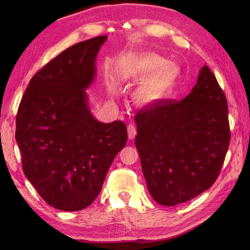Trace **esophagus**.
<instances>
[{"label": "esophagus", "instance_id": "34e87169", "mask_svg": "<svg viewBox=\"0 0 250 250\" xmlns=\"http://www.w3.org/2000/svg\"><path fill=\"white\" fill-rule=\"evenodd\" d=\"M136 135V126L134 125H128V136L130 140H133Z\"/></svg>", "mask_w": 250, "mask_h": 250}]
</instances>
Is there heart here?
<instances>
[{"label": "heart", "mask_w": 250, "mask_h": 250, "mask_svg": "<svg viewBox=\"0 0 250 250\" xmlns=\"http://www.w3.org/2000/svg\"><path fill=\"white\" fill-rule=\"evenodd\" d=\"M131 73L136 77H146L140 87V94L148 100L167 97L176 86L180 75L179 67L166 58L153 52L137 56L132 63Z\"/></svg>", "instance_id": "b5f03b06"}]
</instances>
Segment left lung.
<instances>
[{
	"label": "left lung",
	"mask_w": 250,
	"mask_h": 250,
	"mask_svg": "<svg viewBox=\"0 0 250 250\" xmlns=\"http://www.w3.org/2000/svg\"><path fill=\"white\" fill-rule=\"evenodd\" d=\"M142 171L152 199L175 206L218 178L230 143L226 95L207 65L180 102L161 100L136 113Z\"/></svg>",
	"instance_id": "8db88e82"
}]
</instances>
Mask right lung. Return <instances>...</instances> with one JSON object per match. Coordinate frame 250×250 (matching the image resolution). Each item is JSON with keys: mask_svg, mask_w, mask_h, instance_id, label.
Returning <instances> with one entry per match:
<instances>
[{"mask_svg": "<svg viewBox=\"0 0 250 250\" xmlns=\"http://www.w3.org/2000/svg\"><path fill=\"white\" fill-rule=\"evenodd\" d=\"M107 36L62 51L32 77L19 104L16 141L25 177L57 209L86 208L101 192L117 153L128 141L122 121H98L88 89Z\"/></svg>", "mask_w": 250, "mask_h": 250, "instance_id": "obj_1", "label": "right lung"}]
</instances>
